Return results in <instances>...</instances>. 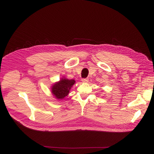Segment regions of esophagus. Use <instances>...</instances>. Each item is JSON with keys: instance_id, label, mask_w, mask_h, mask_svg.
<instances>
[{"instance_id": "obj_1", "label": "esophagus", "mask_w": 154, "mask_h": 154, "mask_svg": "<svg viewBox=\"0 0 154 154\" xmlns=\"http://www.w3.org/2000/svg\"><path fill=\"white\" fill-rule=\"evenodd\" d=\"M88 79H82V82H84V83L88 82Z\"/></svg>"}]
</instances>
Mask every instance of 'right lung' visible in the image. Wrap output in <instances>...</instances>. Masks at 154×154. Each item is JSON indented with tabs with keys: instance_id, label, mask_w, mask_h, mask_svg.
<instances>
[{
	"instance_id": "obj_1",
	"label": "right lung",
	"mask_w": 154,
	"mask_h": 154,
	"mask_svg": "<svg viewBox=\"0 0 154 154\" xmlns=\"http://www.w3.org/2000/svg\"><path fill=\"white\" fill-rule=\"evenodd\" d=\"M75 83V81L74 79L69 80L63 77L59 81L56 82L52 85L51 87V93L57 100H62L69 95L71 88Z\"/></svg>"
}]
</instances>
